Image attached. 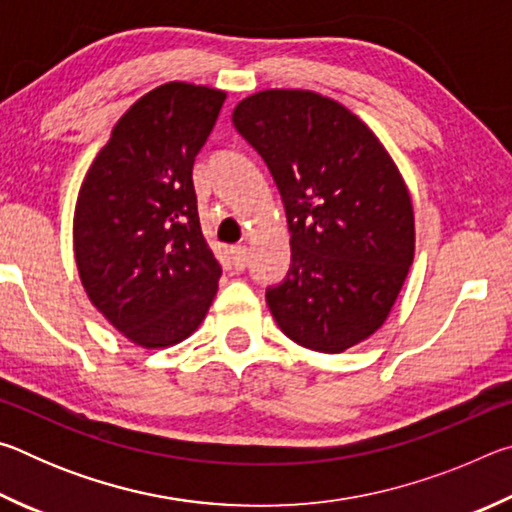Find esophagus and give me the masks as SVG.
<instances>
[{"mask_svg":"<svg viewBox=\"0 0 512 512\" xmlns=\"http://www.w3.org/2000/svg\"><path fill=\"white\" fill-rule=\"evenodd\" d=\"M232 253V264H235L237 271H244L248 266V248L246 246H235L230 250Z\"/></svg>","mask_w":512,"mask_h":512,"instance_id":"34e87169","label":"esophagus"}]
</instances>
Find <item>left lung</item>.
I'll return each instance as SVG.
<instances>
[{
	"label": "left lung",
	"instance_id": "1",
	"mask_svg": "<svg viewBox=\"0 0 512 512\" xmlns=\"http://www.w3.org/2000/svg\"><path fill=\"white\" fill-rule=\"evenodd\" d=\"M232 121L262 155L291 232L287 277L266 289L291 341L343 352L384 323L413 264L409 189L348 108L307 90H266Z\"/></svg>",
	"mask_w": 512,
	"mask_h": 512
}]
</instances>
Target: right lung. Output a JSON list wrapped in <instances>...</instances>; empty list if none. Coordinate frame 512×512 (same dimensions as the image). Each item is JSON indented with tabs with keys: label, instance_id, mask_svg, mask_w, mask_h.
I'll return each mask as SVG.
<instances>
[{
	"label": "right lung",
	"instance_id": "add662e5",
	"mask_svg": "<svg viewBox=\"0 0 512 512\" xmlns=\"http://www.w3.org/2000/svg\"><path fill=\"white\" fill-rule=\"evenodd\" d=\"M225 92L164 83L121 117L85 176L74 253L92 305L126 339L167 348L201 325L221 264L198 221L192 169Z\"/></svg>",
	"mask_w": 512,
	"mask_h": 512
}]
</instances>
